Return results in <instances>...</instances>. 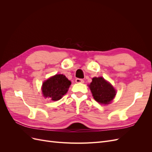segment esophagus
<instances>
[{
	"instance_id": "esophagus-1",
	"label": "esophagus",
	"mask_w": 152,
	"mask_h": 152,
	"mask_svg": "<svg viewBox=\"0 0 152 152\" xmlns=\"http://www.w3.org/2000/svg\"><path fill=\"white\" fill-rule=\"evenodd\" d=\"M75 82L77 83H84V80L81 79H79V78H77V79H75Z\"/></svg>"
}]
</instances>
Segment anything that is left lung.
I'll return each mask as SVG.
<instances>
[{"instance_id":"obj_1","label":"left lung","mask_w":152,"mask_h":152,"mask_svg":"<svg viewBox=\"0 0 152 152\" xmlns=\"http://www.w3.org/2000/svg\"><path fill=\"white\" fill-rule=\"evenodd\" d=\"M94 99L99 103L109 104L115 98L116 91L103 77H94L89 85Z\"/></svg>"}]
</instances>
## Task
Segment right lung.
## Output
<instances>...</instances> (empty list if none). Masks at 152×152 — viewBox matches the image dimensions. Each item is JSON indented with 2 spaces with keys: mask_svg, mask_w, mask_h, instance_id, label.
I'll use <instances>...</instances> for the list:
<instances>
[{
  "mask_svg": "<svg viewBox=\"0 0 152 152\" xmlns=\"http://www.w3.org/2000/svg\"><path fill=\"white\" fill-rule=\"evenodd\" d=\"M71 82L62 74H58L45 80L42 87L45 98H49L52 101L60 99L68 91Z\"/></svg>",
  "mask_w": 152,
  "mask_h": 152,
  "instance_id": "right-lung-1",
  "label": "right lung"
}]
</instances>
